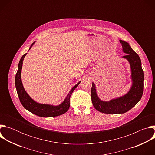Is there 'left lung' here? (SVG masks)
<instances>
[{"label":"left lung","instance_id":"left-lung-1","mask_svg":"<svg viewBox=\"0 0 155 155\" xmlns=\"http://www.w3.org/2000/svg\"><path fill=\"white\" fill-rule=\"evenodd\" d=\"M124 53L127 54L123 58L127 59L130 65L132 79L133 81L131 89L125 96L109 102L101 101L97 96L95 84L91 87V100L94 108L99 112L107 114H124L134 107L142 98L144 87V73L142 68L141 60L129 43L120 40Z\"/></svg>","mask_w":155,"mask_h":155}]
</instances>
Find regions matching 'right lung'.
I'll return each instance as SVG.
<instances>
[{
    "mask_svg": "<svg viewBox=\"0 0 155 155\" xmlns=\"http://www.w3.org/2000/svg\"><path fill=\"white\" fill-rule=\"evenodd\" d=\"M33 44L34 43L32 44L29 49H31V48L33 45ZM26 54L27 53L25 54L21 57L19 62L18 71L15 76L16 89L21 104L28 111L41 117H54L65 114L70 107V98L72 94V92L74 91V90L78 86L81 81L78 82L74 87H72V89L70 91L69 93L61 104L58 106H52L50 105L38 104L33 101L27 94L24 89L21 81V74L22 65H23V59Z\"/></svg>",
    "mask_w": 155,
    "mask_h": 155,
    "instance_id": "1",
    "label": "right lung"
}]
</instances>
